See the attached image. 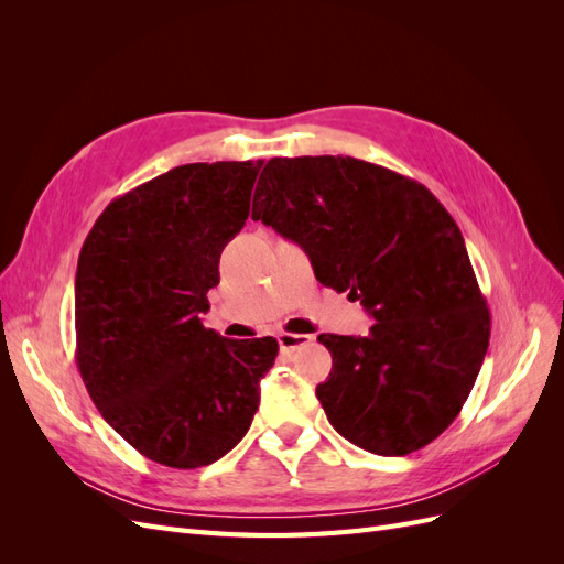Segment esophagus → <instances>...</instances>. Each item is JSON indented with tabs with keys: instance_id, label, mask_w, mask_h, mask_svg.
Here are the masks:
<instances>
[{
	"instance_id": "34e87169",
	"label": "esophagus",
	"mask_w": 564,
	"mask_h": 564,
	"mask_svg": "<svg viewBox=\"0 0 564 564\" xmlns=\"http://www.w3.org/2000/svg\"><path fill=\"white\" fill-rule=\"evenodd\" d=\"M311 340H313V336H305V334H280L278 336V344H280L282 352H292L301 346H308Z\"/></svg>"
}]
</instances>
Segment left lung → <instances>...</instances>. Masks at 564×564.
<instances>
[{"label":"left lung","mask_w":564,"mask_h":564,"mask_svg":"<svg viewBox=\"0 0 564 564\" xmlns=\"http://www.w3.org/2000/svg\"><path fill=\"white\" fill-rule=\"evenodd\" d=\"M251 218L377 322L367 336H317L332 352L317 400L334 429L381 456L445 433L480 373L491 319L464 235L429 187L355 158H272Z\"/></svg>","instance_id":"left-lung-1"}]
</instances>
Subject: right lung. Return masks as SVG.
I'll return each mask as SVG.
<instances>
[{
    "label": "right lung",
    "instance_id": "add662e5",
    "mask_svg": "<svg viewBox=\"0 0 564 564\" xmlns=\"http://www.w3.org/2000/svg\"><path fill=\"white\" fill-rule=\"evenodd\" d=\"M261 166H176L112 199L79 251L84 386L133 449L169 468L209 466L247 435L280 350L272 336L224 338L199 317Z\"/></svg>",
    "mask_w": 564,
    "mask_h": 564
}]
</instances>
